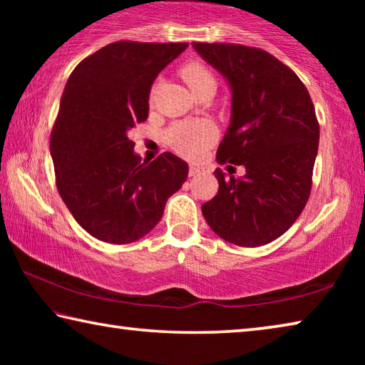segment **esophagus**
Listing matches in <instances>:
<instances>
[{
  "instance_id": "obj_1",
  "label": "esophagus",
  "mask_w": 365,
  "mask_h": 365,
  "mask_svg": "<svg viewBox=\"0 0 365 365\" xmlns=\"http://www.w3.org/2000/svg\"><path fill=\"white\" fill-rule=\"evenodd\" d=\"M188 174H190V177H196V175L202 174V169L200 168V165H195V164H191V165H190V170H188Z\"/></svg>"
}]
</instances>
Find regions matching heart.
Wrapping results in <instances>:
<instances>
[{"label": "heart", "instance_id": "heart-1", "mask_svg": "<svg viewBox=\"0 0 365 365\" xmlns=\"http://www.w3.org/2000/svg\"><path fill=\"white\" fill-rule=\"evenodd\" d=\"M182 77L196 95L202 86L215 85L212 73L200 63H188L182 67ZM214 127L206 120H183L172 125L165 138L178 154L185 158H196L212 143Z\"/></svg>", "mask_w": 365, "mask_h": 365}]
</instances>
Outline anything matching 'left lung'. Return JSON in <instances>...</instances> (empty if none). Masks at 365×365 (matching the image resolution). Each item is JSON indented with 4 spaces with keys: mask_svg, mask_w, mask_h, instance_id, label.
<instances>
[{
    "mask_svg": "<svg viewBox=\"0 0 365 365\" xmlns=\"http://www.w3.org/2000/svg\"><path fill=\"white\" fill-rule=\"evenodd\" d=\"M191 45L232 91L230 123L217 163L246 170L243 177L214 172L219 191L201 206L202 215L228 243L246 248L267 245L293 225L311 193L319 148L311 96L289 67L262 49Z\"/></svg>",
    "mask_w": 365,
    "mask_h": 365,
    "instance_id": "8db88e82",
    "label": "left lung"
}]
</instances>
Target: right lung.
<instances>
[{
    "mask_svg": "<svg viewBox=\"0 0 365 365\" xmlns=\"http://www.w3.org/2000/svg\"><path fill=\"white\" fill-rule=\"evenodd\" d=\"M188 43L115 41L80 63L67 80L51 133L58 191L91 237L113 245L143 238L182 188L188 164L164 153L153 163L128 132L148 119L150 91Z\"/></svg>",
    "mask_w": 365,
    "mask_h": 365,
    "instance_id": "right-lung-1",
    "label": "right lung"
}]
</instances>
